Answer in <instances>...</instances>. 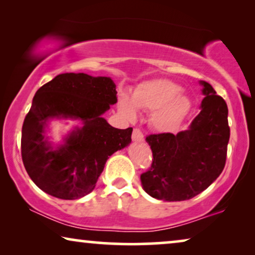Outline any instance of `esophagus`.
Instances as JSON below:
<instances>
[{
	"label": "esophagus",
	"mask_w": 255,
	"mask_h": 255,
	"mask_svg": "<svg viewBox=\"0 0 255 255\" xmlns=\"http://www.w3.org/2000/svg\"><path fill=\"white\" fill-rule=\"evenodd\" d=\"M132 140L137 142L144 140V134H142V132L139 128H134L133 132H132Z\"/></svg>",
	"instance_id": "esophagus-1"
}]
</instances>
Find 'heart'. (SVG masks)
Returning <instances> with one entry per match:
<instances>
[{
  "label": "heart",
  "instance_id": "obj_1",
  "mask_svg": "<svg viewBox=\"0 0 255 255\" xmlns=\"http://www.w3.org/2000/svg\"><path fill=\"white\" fill-rule=\"evenodd\" d=\"M183 88L166 79H154L135 87L132 99L128 94L118 97V111L128 121H135L138 108L152 113V127L160 132H173L182 124L191 110V101Z\"/></svg>",
  "mask_w": 255,
  "mask_h": 255
}]
</instances>
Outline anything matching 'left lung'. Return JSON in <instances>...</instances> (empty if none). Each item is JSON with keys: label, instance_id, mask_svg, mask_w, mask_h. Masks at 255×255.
<instances>
[{"label": "left lung", "instance_id": "8db88e82", "mask_svg": "<svg viewBox=\"0 0 255 255\" xmlns=\"http://www.w3.org/2000/svg\"><path fill=\"white\" fill-rule=\"evenodd\" d=\"M200 85L204 95L201 113L187 130L146 137L153 162L140 180L144 190L156 200H190L224 169L230 139L228 106L210 83L200 81Z\"/></svg>", "mask_w": 255, "mask_h": 255}]
</instances>
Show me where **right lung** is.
Segmentation results:
<instances>
[{"label": "right lung", "mask_w": 255, "mask_h": 255, "mask_svg": "<svg viewBox=\"0 0 255 255\" xmlns=\"http://www.w3.org/2000/svg\"><path fill=\"white\" fill-rule=\"evenodd\" d=\"M117 103L109 76L64 73L37 90L22 128V159L34 184L61 200L92 193L104 165L131 142L132 128H113L102 115ZM53 119L79 120L55 145L47 134Z\"/></svg>", "instance_id": "obj_1"}]
</instances>
